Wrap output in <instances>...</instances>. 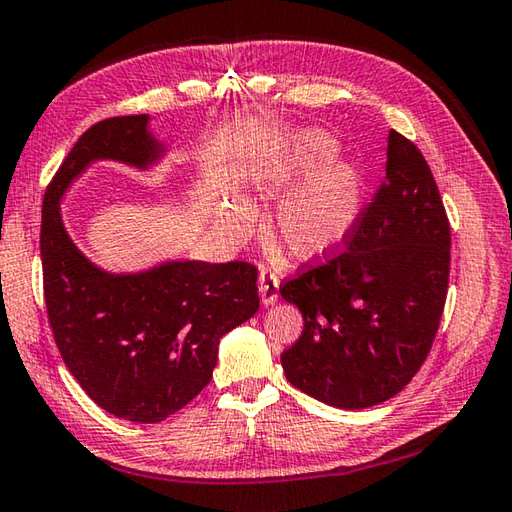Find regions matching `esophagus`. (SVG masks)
<instances>
[{"label": "esophagus", "mask_w": 512, "mask_h": 512, "mask_svg": "<svg viewBox=\"0 0 512 512\" xmlns=\"http://www.w3.org/2000/svg\"><path fill=\"white\" fill-rule=\"evenodd\" d=\"M258 294L265 307H271L278 300V276L263 269L258 276Z\"/></svg>", "instance_id": "esophagus-1"}]
</instances>
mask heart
<instances>
[{
  "instance_id": "1",
  "label": "heart",
  "mask_w": 512,
  "mask_h": 512,
  "mask_svg": "<svg viewBox=\"0 0 512 512\" xmlns=\"http://www.w3.org/2000/svg\"><path fill=\"white\" fill-rule=\"evenodd\" d=\"M333 154L336 141L329 134L307 130L260 163L254 174L260 194L280 196L271 229L300 260L336 252L360 214L362 176L347 161H331ZM216 223L227 238H241L254 225V207L232 196L221 205Z\"/></svg>"
}]
</instances>
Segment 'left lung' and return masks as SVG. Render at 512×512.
Instances as JSON below:
<instances>
[{
  "instance_id": "obj_1",
  "label": "left lung",
  "mask_w": 512,
  "mask_h": 512,
  "mask_svg": "<svg viewBox=\"0 0 512 512\" xmlns=\"http://www.w3.org/2000/svg\"><path fill=\"white\" fill-rule=\"evenodd\" d=\"M448 265L451 227L429 163L391 130L387 176L347 249L280 287L305 320L280 356L287 380L347 411L393 398L429 356Z\"/></svg>"
}]
</instances>
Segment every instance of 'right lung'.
I'll return each instance as SVG.
<instances>
[{
    "instance_id": "add662e5",
    "label": "right lung",
    "mask_w": 512,
    "mask_h": 512,
    "mask_svg": "<svg viewBox=\"0 0 512 512\" xmlns=\"http://www.w3.org/2000/svg\"><path fill=\"white\" fill-rule=\"evenodd\" d=\"M150 114L106 119L83 134L48 185L41 207V265L52 336L66 367L114 417L163 422L212 380L218 342L258 311L247 263L168 258L139 271H108L68 234L61 201L99 161L150 172L168 143Z\"/></svg>"
}]
</instances>
